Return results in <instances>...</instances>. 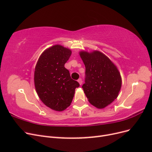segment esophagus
Returning <instances> with one entry per match:
<instances>
[{
  "instance_id": "esophagus-1",
  "label": "esophagus",
  "mask_w": 152,
  "mask_h": 152,
  "mask_svg": "<svg viewBox=\"0 0 152 152\" xmlns=\"http://www.w3.org/2000/svg\"><path fill=\"white\" fill-rule=\"evenodd\" d=\"M77 81H78V82H79L80 85H82V80L81 79H78Z\"/></svg>"
}]
</instances>
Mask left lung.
<instances>
[{
  "label": "left lung",
  "mask_w": 152,
  "mask_h": 152,
  "mask_svg": "<svg viewBox=\"0 0 152 152\" xmlns=\"http://www.w3.org/2000/svg\"><path fill=\"white\" fill-rule=\"evenodd\" d=\"M86 66L85 84L82 86L89 102L102 109L116 99L122 86V78L117 67L99 50L79 52Z\"/></svg>",
  "instance_id": "1"
}]
</instances>
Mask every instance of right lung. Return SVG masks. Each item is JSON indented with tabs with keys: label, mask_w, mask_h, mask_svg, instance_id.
<instances>
[{
	"label": "right lung",
	"mask_w": 152,
	"mask_h": 152,
	"mask_svg": "<svg viewBox=\"0 0 152 152\" xmlns=\"http://www.w3.org/2000/svg\"><path fill=\"white\" fill-rule=\"evenodd\" d=\"M72 54L70 49L54 45L41 54L34 72V84L42 102L55 111L70 105L79 82L71 79L65 64Z\"/></svg>",
	"instance_id": "add662e5"
}]
</instances>
